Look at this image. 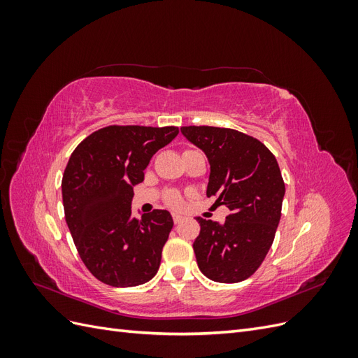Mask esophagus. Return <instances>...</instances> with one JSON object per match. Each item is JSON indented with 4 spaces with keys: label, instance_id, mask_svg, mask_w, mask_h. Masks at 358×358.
<instances>
[{
    "label": "esophagus",
    "instance_id": "esophagus-1",
    "mask_svg": "<svg viewBox=\"0 0 358 358\" xmlns=\"http://www.w3.org/2000/svg\"><path fill=\"white\" fill-rule=\"evenodd\" d=\"M182 220H183V216H182V215H179V213H173V221H175V224H179Z\"/></svg>",
    "mask_w": 358,
    "mask_h": 358
}]
</instances>
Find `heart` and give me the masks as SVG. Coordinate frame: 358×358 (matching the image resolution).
<instances>
[{
    "label": "heart",
    "mask_w": 358,
    "mask_h": 358,
    "mask_svg": "<svg viewBox=\"0 0 358 358\" xmlns=\"http://www.w3.org/2000/svg\"><path fill=\"white\" fill-rule=\"evenodd\" d=\"M167 203L170 204V206H173V208H179V206L182 204V197L179 196V194L176 192V191H170L169 194H167Z\"/></svg>",
    "instance_id": "1"
}]
</instances>
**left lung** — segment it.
<instances>
[{"label": "left lung", "mask_w": 358, "mask_h": 358, "mask_svg": "<svg viewBox=\"0 0 358 358\" xmlns=\"http://www.w3.org/2000/svg\"><path fill=\"white\" fill-rule=\"evenodd\" d=\"M208 157V197L230 209L224 224L197 218L192 248L204 276L222 284L248 279L262 266L280 220L285 183L275 155L259 140L218 127H182Z\"/></svg>", "instance_id": "left-lung-1"}]
</instances>
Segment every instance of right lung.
<instances>
[{"instance_id":"right-lung-1","label":"right lung","mask_w":358,"mask_h":358,"mask_svg":"<svg viewBox=\"0 0 358 358\" xmlns=\"http://www.w3.org/2000/svg\"><path fill=\"white\" fill-rule=\"evenodd\" d=\"M178 127L110 125L74 149L62 176L66 221L90 272L112 287H136L152 279L173 229L170 212L131 216L134 187Z\"/></svg>"}]
</instances>
